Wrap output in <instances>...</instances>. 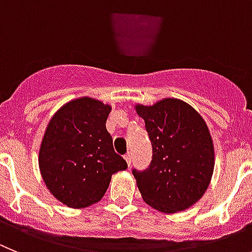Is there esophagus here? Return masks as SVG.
I'll use <instances>...</instances> for the list:
<instances>
[{
    "label": "esophagus",
    "instance_id": "34e87169",
    "mask_svg": "<svg viewBox=\"0 0 252 252\" xmlns=\"http://www.w3.org/2000/svg\"><path fill=\"white\" fill-rule=\"evenodd\" d=\"M124 159L126 160V163H128V165H130V163H131V154H130V153L126 154V156H124Z\"/></svg>",
    "mask_w": 252,
    "mask_h": 252
}]
</instances>
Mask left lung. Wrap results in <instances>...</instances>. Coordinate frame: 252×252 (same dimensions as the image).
Returning <instances> with one entry per match:
<instances>
[{
    "instance_id": "8db88e82",
    "label": "left lung",
    "mask_w": 252,
    "mask_h": 252,
    "mask_svg": "<svg viewBox=\"0 0 252 252\" xmlns=\"http://www.w3.org/2000/svg\"><path fill=\"white\" fill-rule=\"evenodd\" d=\"M134 108L153 147L149 168L133 169L143 201L163 214L187 210L205 194L214 174V140L205 119L176 98Z\"/></svg>"
}]
</instances>
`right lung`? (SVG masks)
I'll return each mask as SVG.
<instances>
[{
  "instance_id": "right-lung-1",
  "label": "right lung",
  "mask_w": 252,
  "mask_h": 252,
  "mask_svg": "<svg viewBox=\"0 0 252 252\" xmlns=\"http://www.w3.org/2000/svg\"><path fill=\"white\" fill-rule=\"evenodd\" d=\"M112 105L81 96L53 115L38 151V168L50 193L70 208L89 207L105 194L112 176L128 168L106 130Z\"/></svg>"
}]
</instances>
